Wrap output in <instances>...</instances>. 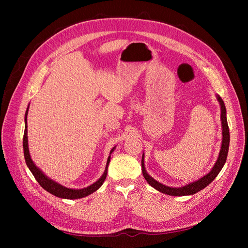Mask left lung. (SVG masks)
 <instances>
[{
  "mask_svg": "<svg viewBox=\"0 0 248 248\" xmlns=\"http://www.w3.org/2000/svg\"><path fill=\"white\" fill-rule=\"evenodd\" d=\"M216 98L219 102L220 111H221L220 112V120H221V128H222V141H221V147H220L218 158H217L211 170H210L205 176H202V178L197 180V181L190 182V183L186 184L184 186H181V187H170V186H167V185L158 182L157 180H155L154 178H152L148 174L146 170V168H145V156H144V154H142V157H141L142 175H144L146 181L150 185H151L153 188H155L156 190H158L164 194H169V196H174V197L192 196V194L201 191L202 189H204L205 187L211 183L213 180L217 177V175L219 174V171L221 170V169L224 166V163H226V161H227V156H228V152H229V145H230V130H229L228 121H227L226 106H224V102L219 95H216Z\"/></svg>",
  "mask_w": 248,
  "mask_h": 248,
  "instance_id": "8db88e82",
  "label": "left lung"
}]
</instances>
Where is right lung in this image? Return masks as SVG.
<instances>
[{"label": "right lung", "instance_id": "1", "mask_svg": "<svg viewBox=\"0 0 248 248\" xmlns=\"http://www.w3.org/2000/svg\"><path fill=\"white\" fill-rule=\"evenodd\" d=\"M28 111H29V107L27 108L26 115H25V133H24V141H22V146H24V155H25V159L26 163L29 168V170H31L33 176L37 180V182L40 184L43 189H46L49 193L54 194V196L60 198V199H68V200H77V199H81L90 196V194L95 192L97 189H99L101 185L103 184L104 180L107 178L108 174V168L110 161V154L114 152V150L116 147L112 148L109 152V156L107 161V166L106 170H104L102 176L97 180L96 182L91 184L88 187H85V188H80V189H73V188H68V187L63 186L62 184H60L54 180L48 178L44 172L38 168L36 167V164L31 158V155H30L29 151V145H28V123H27V117H28Z\"/></svg>", "mask_w": 248, "mask_h": 248}]
</instances>
